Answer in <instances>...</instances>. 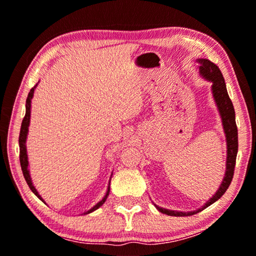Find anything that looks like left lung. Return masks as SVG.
Masks as SVG:
<instances>
[{"mask_svg":"<svg viewBox=\"0 0 256 256\" xmlns=\"http://www.w3.org/2000/svg\"><path fill=\"white\" fill-rule=\"evenodd\" d=\"M199 64V72L204 76L205 79L212 82V92L214 100L216 102V106L219 108L220 115L222 118L224 130L226 134L227 140V160H226V174L224 177V180L222 185H220L219 190L216 194L202 206V208H198L197 211L194 212H177V211H170V210H166L162 208L156 206L160 212L164 213L168 216H192L194 213H198L202 211V210L208 208L213 202L218 200L222 196L225 194L227 188H228L230 182L233 180L234 174V168H236V154H238V128L236 124V112H234V107L232 101H230L228 93L226 90V84L224 80V76L220 72V70L216 64H213L208 59H197Z\"/></svg>","mask_w":256,"mask_h":256,"instance_id":"1","label":"left lung"}]
</instances>
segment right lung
<instances>
[{
  "mask_svg": "<svg viewBox=\"0 0 256 256\" xmlns=\"http://www.w3.org/2000/svg\"><path fill=\"white\" fill-rule=\"evenodd\" d=\"M36 86H37V85H36ZM36 86H34V87H36ZM34 88H31L29 94H28L26 104V116H24L23 121H22V126H20V138H18V143H20V168H22V171H23V176H24V178H26V184L29 185L30 190L32 191L34 194H36L37 197L40 199V200H43L40 196L38 194V192H37L36 188H34V186L32 185V182H31V178H30V174H29V170H28V166H29V163H28V155H26V135H28V127H29V122H30L31 99H32V96H34ZM108 194H110V188H108L107 194H106V196H104V197L102 200L98 202V204H96V206H93V208H90V211L85 212V213H84V214H87V213H90V212L96 211V208H99L100 206L102 205L104 202H106Z\"/></svg>",
  "mask_w": 256,
  "mask_h": 256,
  "instance_id": "1",
  "label": "right lung"
}]
</instances>
